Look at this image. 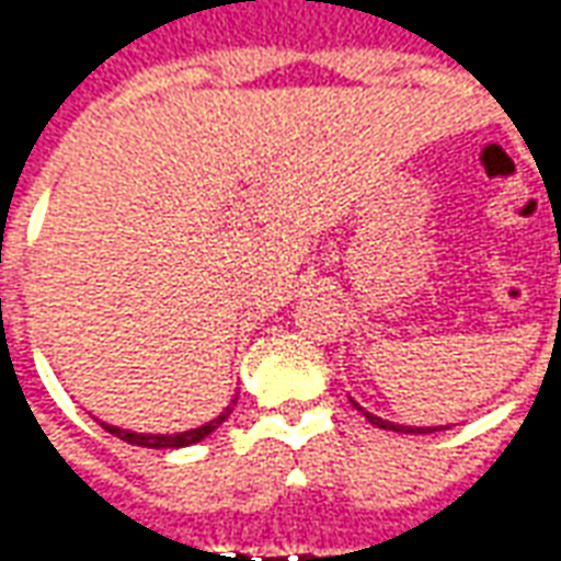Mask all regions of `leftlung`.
I'll use <instances>...</instances> for the list:
<instances>
[{
  "instance_id": "obj_1",
  "label": "left lung",
  "mask_w": 561,
  "mask_h": 561,
  "mask_svg": "<svg viewBox=\"0 0 561 561\" xmlns=\"http://www.w3.org/2000/svg\"><path fill=\"white\" fill-rule=\"evenodd\" d=\"M352 405L354 409H360V405H357L354 400H352ZM360 412H364V409H360ZM364 417L373 423V426H378V430H393V433H409V435L442 433V426H402V423H390V421H385V417H376V414H369V412H364Z\"/></svg>"
}]
</instances>
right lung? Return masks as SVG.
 Returning <instances> with one entry per match:
<instances>
[{"instance_id": "add662e5", "label": "right lung", "mask_w": 561, "mask_h": 561, "mask_svg": "<svg viewBox=\"0 0 561 561\" xmlns=\"http://www.w3.org/2000/svg\"><path fill=\"white\" fill-rule=\"evenodd\" d=\"M237 402V400H233ZM233 402L219 414V417H213L204 426H197V430H185V433H173V435H152V433H131V430H123V426H111V423H102L104 430L116 438H123L128 445H140V447H156V450H164V447H188L201 442V438H207L209 433H216L221 423L228 421V414L233 412Z\"/></svg>"}]
</instances>
